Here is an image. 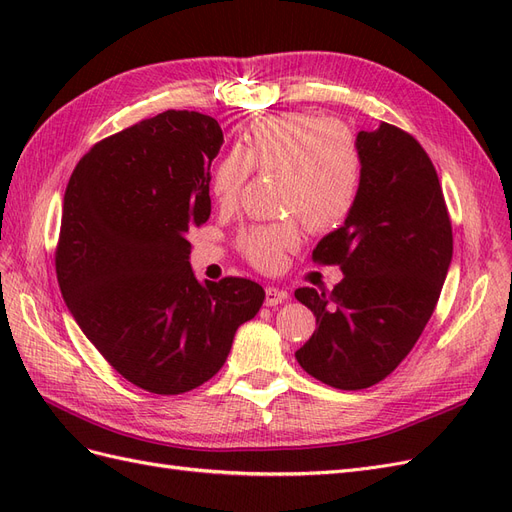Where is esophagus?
Returning a JSON list of instances; mask_svg holds the SVG:
<instances>
[{
    "label": "esophagus",
    "mask_w": 512,
    "mask_h": 512,
    "mask_svg": "<svg viewBox=\"0 0 512 512\" xmlns=\"http://www.w3.org/2000/svg\"><path fill=\"white\" fill-rule=\"evenodd\" d=\"M286 299H288V292H284V290H280V288L269 286V288L265 290V305H267V307L280 305V303H284Z\"/></svg>",
    "instance_id": "esophagus-1"
}]
</instances>
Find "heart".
Instances as JSON below:
<instances>
[{
	"label": "heart",
	"mask_w": 512,
	"mask_h": 512,
	"mask_svg": "<svg viewBox=\"0 0 512 512\" xmlns=\"http://www.w3.org/2000/svg\"><path fill=\"white\" fill-rule=\"evenodd\" d=\"M252 168L282 170V200L309 228L331 230L348 220L363 190V156L344 123L324 113L299 111L265 117L213 166L211 194L222 207L239 200ZM301 241L297 218L254 224L237 237L239 252L258 269L273 271Z\"/></svg>",
	"instance_id": "b5f03b06"
}]
</instances>
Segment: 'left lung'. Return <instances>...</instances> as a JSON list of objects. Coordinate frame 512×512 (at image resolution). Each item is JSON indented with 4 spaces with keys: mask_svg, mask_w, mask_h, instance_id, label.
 <instances>
[{
    "mask_svg": "<svg viewBox=\"0 0 512 512\" xmlns=\"http://www.w3.org/2000/svg\"><path fill=\"white\" fill-rule=\"evenodd\" d=\"M363 190L342 228L312 254L337 265L331 292L297 288L316 331L297 350L309 376L342 391L374 386L395 371L438 305L453 258V228L427 151L408 132L380 123L356 134Z\"/></svg>",
    "mask_w": 512,
    "mask_h": 512,
    "instance_id": "obj_1",
    "label": "left lung"
}]
</instances>
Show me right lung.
Returning <instances> with one entry per match:
<instances>
[{"label":"right lung","instance_id":"add662e5","mask_svg":"<svg viewBox=\"0 0 512 512\" xmlns=\"http://www.w3.org/2000/svg\"><path fill=\"white\" fill-rule=\"evenodd\" d=\"M220 123L164 111L91 147L68 181L55 250L74 320L111 367L156 395H181L222 369L265 301L245 277L198 282L188 230L211 215Z\"/></svg>","mask_w":512,"mask_h":512}]
</instances>
